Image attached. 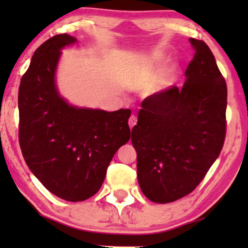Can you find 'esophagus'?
<instances>
[{
	"mask_svg": "<svg viewBox=\"0 0 248 248\" xmlns=\"http://www.w3.org/2000/svg\"><path fill=\"white\" fill-rule=\"evenodd\" d=\"M136 121H138V120H136V116H135V115L130 116L129 120H128V124H129V128H130V129H133V127L135 126Z\"/></svg>",
	"mask_w": 248,
	"mask_h": 248,
	"instance_id": "34e87169",
	"label": "esophagus"
}]
</instances>
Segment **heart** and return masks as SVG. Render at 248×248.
<instances>
[{
    "label": "heart",
    "instance_id": "obj_1",
    "mask_svg": "<svg viewBox=\"0 0 248 248\" xmlns=\"http://www.w3.org/2000/svg\"><path fill=\"white\" fill-rule=\"evenodd\" d=\"M162 62L161 57H154V58H150L146 61L144 62H142L139 67V78L141 79L142 81H149L155 77V70L156 67L160 65V62ZM168 85L167 80L161 81L158 85H154V86H150L147 88V93L148 94H154L157 91H160L162 87Z\"/></svg>",
    "mask_w": 248,
    "mask_h": 248
}]
</instances>
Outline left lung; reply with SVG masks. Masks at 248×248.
<instances>
[{"label": "left lung", "instance_id": "8db88e82", "mask_svg": "<svg viewBox=\"0 0 248 248\" xmlns=\"http://www.w3.org/2000/svg\"><path fill=\"white\" fill-rule=\"evenodd\" d=\"M190 42L196 52L183 87L143 100L132 130L139 186L154 203H171L192 192L224 144L226 82L205 43Z\"/></svg>", "mask_w": 248, "mask_h": 248}]
</instances>
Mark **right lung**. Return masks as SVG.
<instances>
[{
	"instance_id": "1",
	"label": "right lung",
	"mask_w": 248,
	"mask_h": 248,
	"mask_svg": "<svg viewBox=\"0 0 248 248\" xmlns=\"http://www.w3.org/2000/svg\"><path fill=\"white\" fill-rule=\"evenodd\" d=\"M76 43L67 33L43 43L18 91L25 163L50 192L69 202L85 201L99 191L113 156L130 138V109L79 107L59 93L56 73L62 50Z\"/></svg>"
}]
</instances>
